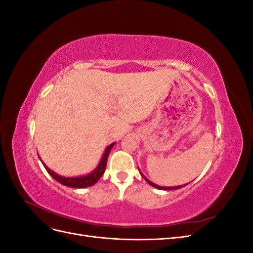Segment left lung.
I'll return each instance as SVG.
<instances>
[{"mask_svg": "<svg viewBox=\"0 0 253 253\" xmlns=\"http://www.w3.org/2000/svg\"><path fill=\"white\" fill-rule=\"evenodd\" d=\"M139 172H140V171H139ZM140 174H141V172H140ZM141 175H142V174H141ZM142 177L145 179V181H147V182L149 183V185H151L152 187H154V188L160 189V190H176V189H180V188H182V187H185V186L187 185V183H186V185H182V186H177V187H160V186H157V185H155L154 182H152V181H150L149 179L145 178L143 175H142Z\"/></svg>", "mask_w": 253, "mask_h": 253, "instance_id": "8db88e82", "label": "left lung"}]
</instances>
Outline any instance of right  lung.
I'll list each match as a JSON object with an SVG mask.
<instances>
[{
	"label": "right lung",
	"instance_id": "1",
	"mask_svg": "<svg viewBox=\"0 0 253 253\" xmlns=\"http://www.w3.org/2000/svg\"><path fill=\"white\" fill-rule=\"evenodd\" d=\"M115 143L110 144L108 148L105 149L104 154L100 160V163L97 166L96 169L85 175V176H79V177H63V176H60L57 173H55L53 171H51L50 169L45 166L43 163V166L46 171L49 173V175L51 176L52 178H55L58 182H60L61 185H64L66 187H72V188H87L95 185V183L101 178V176L103 175L104 171H105V167H106V162H108V157L110 152L112 150V148L114 147Z\"/></svg>",
	"mask_w": 253,
	"mask_h": 253
}]
</instances>
